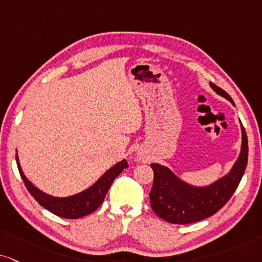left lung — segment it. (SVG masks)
<instances>
[{"label": "left lung", "instance_id": "left-lung-1", "mask_svg": "<svg viewBox=\"0 0 262 262\" xmlns=\"http://www.w3.org/2000/svg\"><path fill=\"white\" fill-rule=\"evenodd\" d=\"M210 86L234 105L227 92L212 82ZM241 130L242 146L237 160L226 175L210 185H190L167 166L150 164L154 171V182L149 193L150 206L159 217L170 224H192L216 214L230 200L239 185L248 163V137L242 122Z\"/></svg>", "mask_w": 262, "mask_h": 262}]
</instances>
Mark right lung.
I'll use <instances>...</instances> for the list:
<instances>
[{"label": "right lung", "mask_w": 262, "mask_h": 262, "mask_svg": "<svg viewBox=\"0 0 262 262\" xmlns=\"http://www.w3.org/2000/svg\"><path fill=\"white\" fill-rule=\"evenodd\" d=\"M15 160H17L21 179L35 200L45 209H47L48 211L64 219H80L82 216L91 214L97 210V208H99V205L104 200L106 192L111 188L113 181L120 175L122 170L128 166L127 161L122 159L115 165H113L111 169L106 170L92 186H90L82 192L69 196H54L42 192L36 186L32 185L31 181L28 180V177L24 175L21 170L18 154H15Z\"/></svg>", "instance_id": "add662e5"}]
</instances>
